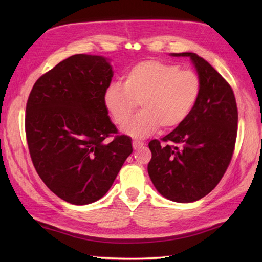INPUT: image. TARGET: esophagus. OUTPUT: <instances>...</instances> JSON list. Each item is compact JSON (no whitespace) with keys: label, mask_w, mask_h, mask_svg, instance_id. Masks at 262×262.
Returning <instances> with one entry per match:
<instances>
[{"label":"esophagus","mask_w":262,"mask_h":262,"mask_svg":"<svg viewBox=\"0 0 262 262\" xmlns=\"http://www.w3.org/2000/svg\"><path fill=\"white\" fill-rule=\"evenodd\" d=\"M143 145H144V143L141 141H133V147H134V149L141 148Z\"/></svg>","instance_id":"1"}]
</instances>
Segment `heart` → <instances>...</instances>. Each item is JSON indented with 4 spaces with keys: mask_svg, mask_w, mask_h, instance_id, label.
<instances>
[{
    "mask_svg": "<svg viewBox=\"0 0 262 262\" xmlns=\"http://www.w3.org/2000/svg\"><path fill=\"white\" fill-rule=\"evenodd\" d=\"M200 80L190 70L179 65L143 60L126 72L125 82L115 81L107 86L103 102L116 124L122 125L138 102L142 111L125 123L127 135L144 138L157 132L178 127L196 104Z\"/></svg>",
    "mask_w": 262,
    "mask_h": 262,
    "instance_id": "1",
    "label": "heart"
}]
</instances>
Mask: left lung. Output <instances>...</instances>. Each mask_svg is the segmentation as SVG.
Segmentation results:
<instances>
[{"label":"left lung","mask_w":262,"mask_h":262,"mask_svg":"<svg viewBox=\"0 0 262 262\" xmlns=\"http://www.w3.org/2000/svg\"><path fill=\"white\" fill-rule=\"evenodd\" d=\"M189 57L200 80V93L188 118L162 138L148 143V176L157 190L177 203H192L217 186L229 166L237 133L234 93L223 76L194 53Z\"/></svg>","instance_id":"1"}]
</instances>
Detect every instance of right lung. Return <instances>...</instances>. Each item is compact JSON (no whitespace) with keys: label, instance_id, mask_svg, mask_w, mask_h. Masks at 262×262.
Wrapping results in <instances>:
<instances>
[{"label":"right lung","instance_id":"add662e5","mask_svg":"<svg viewBox=\"0 0 262 262\" xmlns=\"http://www.w3.org/2000/svg\"><path fill=\"white\" fill-rule=\"evenodd\" d=\"M114 76L108 58L77 54L39 77L26 108V135L35 169L65 202L102 198L133 152L132 138L117 135L103 102Z\"/></svg>","mask_w":262,"mask_h":262}]
</instances>
